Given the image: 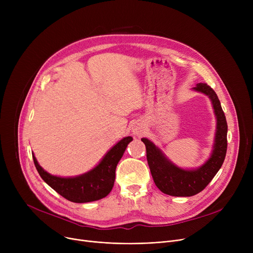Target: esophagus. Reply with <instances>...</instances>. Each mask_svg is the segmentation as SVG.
I'll return each instance as SVG.
<instances>
[{
  "mask_svg": "<svg viewBox=\"0 0 253 253\" xmlns=\"http://www.w3.org/2000/svg\"><path fill=\"white\" fill-rule=\"evenodd\" d=\"M132 131H133V133H135V134H137V135H141V134L143 133L144 129H143L142 126L136 124V125H134L133 127H132Z\"/></svg>",
  "mask_w": 253,
  "mask_h": 253,
  "instance_id": "1",
  "label": "esophagus"
}]
</instances>
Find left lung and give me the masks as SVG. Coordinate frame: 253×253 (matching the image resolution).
Returning <instances> with one entry per match:
<instances>
[{
    "instance_id": "left-lung-1",
    "label": "left lung",
    "mask_w": 253,
    "mask_h": 253,
    "mask_svg": "<svg viewBox=\"0 0 253 253\" xmlns=\"http://www.w3.org/2000/svg\"><path fill=\"white\" fill-rule=\"evenodd\" d=\"M194 89L210 97L217 118L213 153L202 167L197 170L177 168L152 141L141 138L147 149V160L155 184L162 193L174 197H191L203 191L220 169L227 154L228 124L216 93L206 83H199Z\"/></svg>"
}]
</instances>
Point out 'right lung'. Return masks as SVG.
Here are the masks:
<instances>
[{
    "label": "right lung",
    "mask_w": 253,
    "mask_h": 253,
    "mask_svg": "<svg viewBox=\"0 0 253 253\" xmlns=\"http://www.w3.org/2000/svg\"><path fill=\"white\" fill-rule=\"evenodd\" d=\"M131 140V136L120 140L94 169L77 177L53 176L38 164L34 155L33 159L40 176L66 200L75 203L92 202L99 200L111 193L115 182L116 167Z\"/></svg>",
    "instance_id": "right-lung-1"
}]
</instances>
